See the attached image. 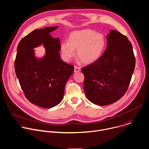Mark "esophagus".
<instances>
[{"label": "esophagus", "instance_id": "34e87169", "mask_svg": "<svg viewBox=\"0 0 149 149\" xmlns=\"http://www.w3.org/2000/svg\"><path fill=\"white\" fill-rule=\"evenodd\" d=\"M81 71V68L77 66L74 67V72H78Z\"/></svg>", "mask_w": 149, "mask_h": 149}]
</instances>
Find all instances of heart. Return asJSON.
I'll use <instances>...</instances> for the list:
<instances>
[{"label":"heart","mask_w":149,"mask_h":149,"mask_svg":"<svg viewBox=\"0 0 149 149\" xmlns=\"http://www.w3.org/2000/svg\"><path fill=\"white\" fill-rule=\"evenodd\" d=\"M106 45L105 36L92 29H84L72 32L68 41L63 42L60 46L63 58L70 61L75 56V49L79 60L85 64L96 61L102 54Z\"/></svg>","instance_id":"1"}]
</instances>
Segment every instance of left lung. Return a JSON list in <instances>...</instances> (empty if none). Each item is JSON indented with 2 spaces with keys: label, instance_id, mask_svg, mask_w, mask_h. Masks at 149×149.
<instances>
[{
  "label": "left lung",
  "instance_id": "8db88e82",
  "mask_svg": "<svg viewBox=\"0 0 149 149\" xmlns=\"http://www.w3.org/2000/svg\"><path fill=\"white\" fill-rule=\"evenodd\" d=\"M107 39L103 55L81 68L86 97L93 104L102 106L113 104L125 95L136 63L132 45L127 37L111 30Z\"/></svg>",
  "mask_w": 149,
  "mask_h": 149
}]
</instances>
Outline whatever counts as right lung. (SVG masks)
I'll return each instance as SVG.
<instances>
[{
  "instance_id": "obj_1",
  "label": "right lung",
  "mask_w": 149,
  "mask_h": 149,
  "mask_svg": "<svg viewBox=\"0 0 149 149\" xmlns=\"http://www.w3.org/2000/svg\"><path fill=\"white\" fill-rule=\"evenodd\" d=\"M58 26L36 29L23 37L17 48L16 75L26 97L44 108H53L63 98L67 81L74 67L60 58V41L50 33ZM42 43L46 54L41 59L34 56L33 48Z\"/></svg>"
}]
</instances>
